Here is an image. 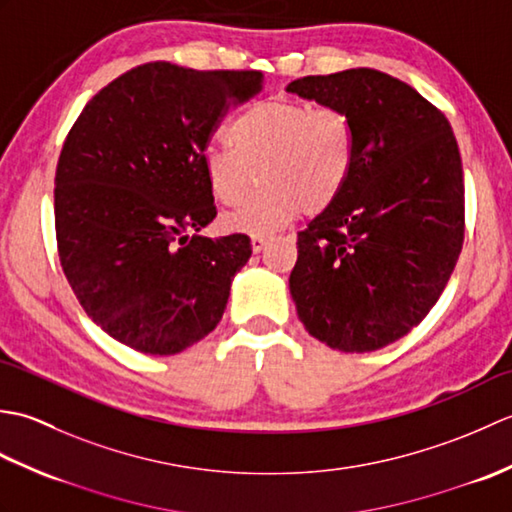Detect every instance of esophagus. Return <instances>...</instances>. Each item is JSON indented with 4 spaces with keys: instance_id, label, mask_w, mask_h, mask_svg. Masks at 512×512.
Returning <instances> with one entry per match:
<instances>
[{
    "instance_id": "34e87169",
    "label": "esophagus",
    "mask_w": 512,
    "mask_h": 512,
    "mask_svg": "<svg viewBox=\"0 0 512 512\" xmlns=\"http://www.w3.org/2000/svg\"><path fill=\"white\" fill-rule=\"evenodd\" d=\"M268 235H253L250 237V246H253V253H262L264 246L268 244Z\"/></svg>"
}]
</instances>
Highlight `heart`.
I'll return each instance as SVG.
<instances>
[{
	"instance_id": "1",
	"label": "heart",
	"mask_w": 512,
	"mask_h": 512,
	"mask_svg": "<svg viewBox=\"0 0 512 512\" xmlns=\"http://www.w3.org/2000/svg\"><path fill=\"white\" fill-rule=\"evenodd\" d=\"M231 149L204 154V178L213 198L233 206L253 189L262 191L224 217L226 231L262 235L314 217L341 198L356 167V134L350 114L334 105L270 99L255 103L228 125Z\"/></svg>"
}]
</instances>
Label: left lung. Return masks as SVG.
<instances>
[{
    "mask_svg": "<svg viewBox=\"0 0 512 512\" xmlns=\"http://www.w3.org/2000/svg\"><path fill=\"white\" fill-rule=\"evenodd\" d=\"M288 92L350 114L356 167L297 239L290 295L306 330L339 352H374L427 317L464 242L462 158L436 105L372 68L303 76Z\"/></svg>",
    "mask_w": 512,
    "mask_h": 512,
    "instance_id": "8db88e82",
    "label": "left lung"
}]
</instances>
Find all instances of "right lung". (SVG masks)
Here are the masks:
<instances>
[{
    "mask_svg": "<svg viewBox=\"0 0 512 512\" xmlns=\"http://www.w3.org/2000/svg\"><path fill=\"white\" fill-rule=\"evenodd\" d=\"M262 90L255 70L138 65L94 94L65 136L54 228L85 314L143 354H178L220 323L250 237L198 233L217 215L204 178L211 136Z\"/></svg>",
    "mask_w": 512,
    "mask_h": 512,
    "instance_id": "obj_1",
    "label": "right lung"
}]
</instances>
